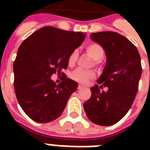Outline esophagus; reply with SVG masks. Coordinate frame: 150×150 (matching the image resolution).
Wrapping results in <instances>:
<instances>
[{
  "label": "esophagus",
  "mask_w": 150,
  "mask_h": 150,
  "mask_svg": "<svg viewBox=\"0 0 150 150\" xmlns=\"http://www.w3.org/2000/svg\"><path fill=\"white\" fill-rule=\"evenodd\" d=\"M83 88H84V87L82 86H80V85L79 86V87H78V89H82Z\"/></svg>",
  "instance_id": "1"
}]
</instances>
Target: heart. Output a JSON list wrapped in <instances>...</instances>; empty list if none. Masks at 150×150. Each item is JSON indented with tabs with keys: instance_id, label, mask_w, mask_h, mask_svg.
Wrapping results in <instances>:
<instances>
[{
	"instance_id": "b5f03b06",
	"label": "heart",
	"mask_w": 150,
	"mask_h": 150,
	"mask_svg": "<svg viewBox=\"0 0 150 150\" xmlns=\"http://www.w3.org/2000/svg\"><path fill=\"white\" fill-rule=\"evenodd\" d=\"M86 50L87 54L94 60V64H99L100 61L104 55V49L102 46L97 43H91L86 46ZM78 51L76 50H73L68 57V64L73 65L78 58ZM71 78L73 79L81 82L82 84H86L89 82V79H92L95 77V73L93 71H85L81 68H78L74 71L71 74Z\"/></svg>"
}]
</instances>
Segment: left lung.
I'll list each match as a JSON object with an SVG mask.
<instances>
[{
    "label": "left lung",
    "mask_w": 150,
    "mask_h": 150,
    "mask_svg": "<svg viewBox=\"0 0 150 150\" xmlns=\"http://www.w3.org/2000/svg\"><path fill=\"white\" fill-rule=\"evenodd\" d=\"M90 38L104 49L107 62L98 85L91 87V97L83 107L88 118L96 125L110 126L118 122L132 107L142 75L139 53L131 41L114 32L91 33Z\"/></svg>",
    "instance_id": "left-lung-1"
}]
</instances>
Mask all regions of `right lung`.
Wrapping results in <instances>:
<instances>
[{
	"label": "right lung",
	"mask_w": 150,
	"mask_h": 150,
	"mask_svg": "<svg viewBox=\"0 0 150 150\" xmlns=\"http://www.w3.org/2000/svg\"><path fill=\"white\" fill-rule=\"evenodd\" d=\"M85 34L46 26L20 45L13 64L14 88L22 109L34 121L47 123L59 117L77 89V82L63 72L59 85L51 76L68 68V57L81 46Z\"/></svg>",
	"instance_id": "1"
}]
</instances>
